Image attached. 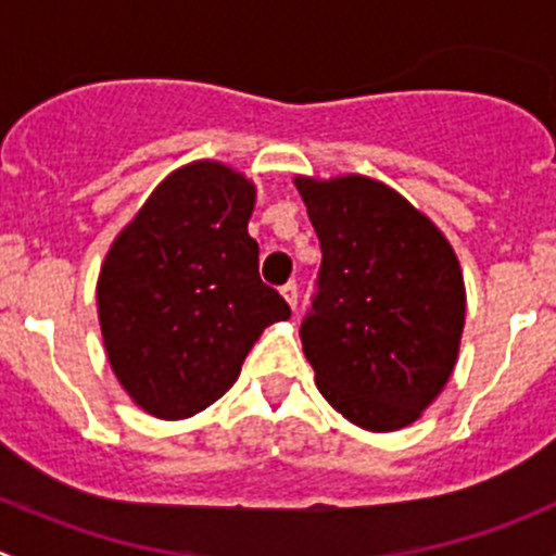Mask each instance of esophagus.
<instances>
[{"instance_id": "1", "label": "esophagus", "mask_w": 556, "mask_h": 556, "mask_svg": "<svg viewBox=\"0 0 556 556\" xmlns=\"http://www.w3.org/2000/svg\"><path fill=\"white\" fill-rule=\"evenodd\" d=\"M279 293H282V299L288 301L290 309H295V306H299V285H295V282L282 285V290H279Z\"/></svg>"}]
</instances>
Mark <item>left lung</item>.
<instances>
[{"label": "left lung", "mask_w": 556, "mask_h": 556, "mask_svg": "<svg viewBox=\"0 0 556 556\" xmlns=\"http://www.w3.org/2000/svg\"><path fill=\"white\" fill-rule=\"evenodd\" d=\"M323 263L301 344L325 401L357 428L397 430L457 363L465 285L444 233L401 193L350 174L295 177Z\"/></svg>", "instance_id": "1"}]
</instances>
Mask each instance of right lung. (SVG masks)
Instances as JSON below:
<instances>
[{
  "label": "right lung",
  "instance_id": "right-lung-1",
  "mask_svg": "<svg viewBox=\"0 0 556 556\" xmlns=\"http://www.w3.org/2000/svg\"><path fill=\"white\" fill-rule=\"evenodd\" d=\"M255 185L217 161L172 172L121 231L97 285L117 382L159 419H185L237 382L290 306L257 274Z\"/></svg>",
  "mask_w": 556,
  "mask_h": 556
}]
</instances>
